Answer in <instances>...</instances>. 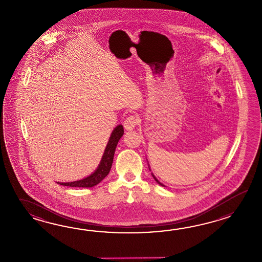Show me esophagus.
Wrapping results in <instances>:
<instances>
[{
	"label": "esophagus",
	"instance_id": "obj_1",
	"mask_svg": "<svg viewBox=\"0 0 262 262\" xmlns=\"http://www.w3.org/2000/svg\"><path fill=\"white\" fill-rule=\"evenodd\" d=\"M138 124V117L135 115H129L123 122V126L126 130H133Z\"/></svg>",
	"mask_w": 262,
	"mask_h": 262
}]
</instances>
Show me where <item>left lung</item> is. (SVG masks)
Masks as SVG:
<instances>
[{"label":"left lung","mask_w":262,"mask_h":262,"mask_svg":"<svg viewBox=\"0 0 262 262\" xmlns=\"http://www.w3.org/2000/svg\"><path fill=\"white\" fill-rule=\"evenodd\" d=\"M152 177H154V179H155V180H156V182H157V183H158V184H160V185H163V186H165V185H164V184H162L161 183H159V182H158V180H157V179H156V177H155V175H152Z\"/></svg>","instance_id":"obj_1"}]
</instances>
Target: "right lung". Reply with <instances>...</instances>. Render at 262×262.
<instances>
[{
  "mask_svg": "<svg viewBox=\"0 0 262 262\" xmlns=\"http://www.w3.org/2000/svg\"><path fill=\"white\" fill-rule=\"evenodd\" d=\"M123 125L119 124L112 131V136L106 144L105 152L102 156L100 164L93 174H91L87 178L83 180H79L71 183H57V184H61L64 186H71V187H93L96 184H99L103 179L106 178V175L108 174L112 168L115 149L117 147L118 141L123 137Z\"/></svg>",
  "mask_w": 262,
  "mask_h": 262,
  "instance_id": "1",
  "label": "right lung"
}]
</instances>
